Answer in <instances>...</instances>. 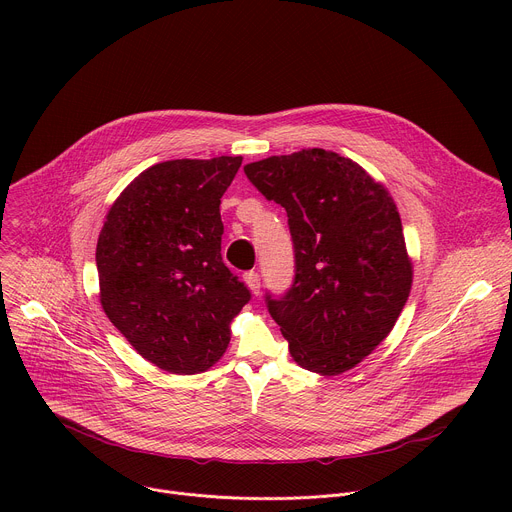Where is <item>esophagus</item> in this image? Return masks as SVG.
Here are the masks:
<instances>
[{
  "label": "esophagus",
  "mask_w": 512,
  "mask_h": 512,
  "mask_svg": "<svg viewBox=\"0 0 512 512\" xmlns=\"http://www.w3.org/2000/svg\"><path fill=\"white\" fill-rule=\"evenodd\" d=\"M245 283H247V287L253 291L255 296H259L261 279H259V273H257V271H247V273H245Z\"/></svg>",
  "instance_id": "1"
}]
</instances>
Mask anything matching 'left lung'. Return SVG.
<instances>
[{
    "instance_id": "1",
    "label": "left lung",
    "mask_w": 512,
    "mask_h": 512,
    "mask_svg": "<svg viewBox=\"0 0 512 512\" xmlns=\"http://www.w3.org/2000/svg\"><path fill=\"white\" fill-rule=\"evenodd\" d=\"M251 184L287 212L296 277L265 296L300 367L334 377L393 330L413 281L397 206L356 162L320 148L245 166Z\"/></svg>"
}]
</instances>
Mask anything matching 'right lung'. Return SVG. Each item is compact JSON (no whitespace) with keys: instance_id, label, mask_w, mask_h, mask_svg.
<instances>
[{"instance_id":"1","label":"right lung","mask_w":512,"mask_h":512,"mask_svg":"<svg viewBox=\"0 0 512 512\" xmlns=\"http://www.w3.org/2000/svg\"><path fill=\"white\" fill-rule=\"evenodd\" d=\"M243 158L170 160L113 202L97 241L101 306L127 342L174 375L210 369L251 291L223 263L221 198Z\"/></svg>"}]
</instances>
